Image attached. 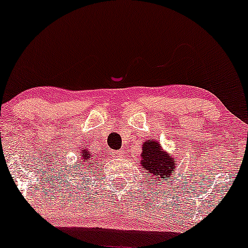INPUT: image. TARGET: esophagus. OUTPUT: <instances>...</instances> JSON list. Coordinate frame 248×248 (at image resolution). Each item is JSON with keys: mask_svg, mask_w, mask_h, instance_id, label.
Here are the masks:
<instances>
[{"mask_svg": "<svg viewBox=\"0 0 248 248\" xmlns=\"http://www.w3.org/2000/svg\"><path fill=\"white\" fill-rule=\"evenodd\" d=\"M112 154H113V157H119V158H121V157H123V155H124V152L122 151V150H121V151L112 152Z\"/></svg>", "mask_w": 248, "mask_h": 248, "instance_id": "obj_1", "label": "esophagus"}]
</instances>
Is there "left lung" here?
<instances>
[{
    "label": "left lung",
    "instance_id": "8db88e82",
    "mask_svg": "<svg viewBox=\"0 0 248 248\" xmlns=\"http://www.w3.org/2000/svg\"><path fill=\"white\" fill-rule=\"evenodd\" d=\"M141 146H143L141 147L143 152L140 155L141 160H139V163L145 170V176H149L151 179L155 178L157 183L172 179L177 165L176 158L163 151L160 144L154 139L146 140Z\"/></svg>",
    "mask_w": 248,
    "mask_h": 248
}]
</instances>
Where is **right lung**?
I'll list each match as a JSON object with an SVG mask.
<instances>
[{
	"label": "right lung",
	"mask_w": 248,
	"mask_h": 248,
	"mask_svg": "<svg viewBox=\"0 0 248 248\" xmlns=\"http://www.w3.org/2000/svg\"><path fill=\"white\" fill-rule=\"evenodd\" d=\"M80 158H82V160L79 161L80 164H78V169H82V170H85L87 171V168L89 166H91V168H94V165L97 164V160H96V157L93 155V152H90L89 150H87L84 147V149L82 150V154H80ZM85 173V172H84Z\"/></svg>",
	"instance_id": "add662e5"
}]
</instances>
